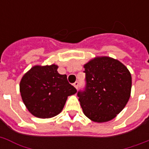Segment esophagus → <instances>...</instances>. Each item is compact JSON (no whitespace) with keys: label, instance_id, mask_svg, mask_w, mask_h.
Returning <instances> with one entry per match:
<instances>
[{"label":"esophagus","instance_id":"1","mask_svg":"<svg viewBox=\"0 0 149 149\" xmlns=\"http://www.w3.org/2000/svg\"><path fill=\"white\" fill-rule=\"evenodd\" d=\"M73 86H75V88L76 89H78V86H79V82L78 81L75 82L74 84H73Z\"/></svg>","mask_w":149,"mask_h":149}]
</instances>
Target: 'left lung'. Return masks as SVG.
Here are the masks:
<instances>
[{
    "label": "left lung",
    "mask_w": 149,
    "mask_h": 149,
    "mask_svg": "<svg viewBox=\"0 0 149 149\" xmlns=\"http://www.w3.org/2000/svg\"><path fill=\"white\" fill-rule=\"evenodd\" d=\"M85 86L77 92L84 114L95 122L112 120L130 98L132 76L125 65L99 57L84 65Z\"/></svg>",
    "instance_id": "obj_1"
}]
</instances>
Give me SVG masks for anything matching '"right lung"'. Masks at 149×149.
Here are the masks:
<instances>
[{"instance_id":"add662e5","label":"right lung","mask_w":149,"mask_h":149,"mask_svg":"<svg viewBox=\"0 0 149 149\" xmlns=\"http://www.w3.org/2000/svg\"><path fill=\"white\" fill-rule=\"evenodd\" d=\"M56 65H36L24 75L20 83L22 100L34 116L49 118L63 110L68 96L77 89L68 82L66 75L59 74Z\"/></svg>"}]
</instances>
